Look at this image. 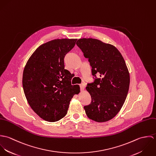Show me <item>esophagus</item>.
Wrapping results in <instances>:
<instances>
[{"label": "esophagus", "instance_id": "34e87169", "mask_svg": "<svg viewBox=\"0 0 156 156\" xmlns=\"http://www.w3.org/2000/svg\"><path fill=\"white\" fill-rule=\"evenodd\" d=\"M80 90H83V89H85V84L84 83H82L80 85Z\"/></svg>", "mask_w": 156, "mask_h": 156}]
</instances>
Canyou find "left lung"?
Masks as SVG:
<instances>
[{
    "instance_id": "left-lung-1",
    "label": "left lung",
    "mask_w": 156,
    "mask_h": 156,
    "mask_svg": "<svg viewBox=\"0 0 156 156\" xmlns=\"http://www.w3.org/2000/svg\"><path fill=\"white\" fill-rule=\"evenodd\" d=\"M76 44L88 59L94 77L86 88L91 96L90 104L83 107L86 114L96 122L108 121L120 111L128 94L130 75L126 62L115 47L100 40L82 38Z\"/></svg>"
}]
</instances>
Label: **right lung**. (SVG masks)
I'll list each match as a JSON object with an SVG mask.
<instances>
[{"label": "right lung", "instance_id": "1", "mask_svg": "<svg viewBox=\"0 0 156 156\" xmlns=\"http://www.w3.org/2000/svg\"><path fill=\"white\" fill-rule=\"evenodd\" d=\"M76 41L57 39L40 45L24 67V95L32 110L45 121L64 118L71 98L80 92L78 85H71V74L64 66V58Z\"/></svg>", "mask_w": 156, "mask_h": 156}]
</instances>
